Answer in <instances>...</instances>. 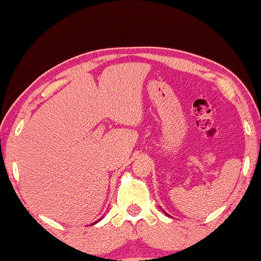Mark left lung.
Listing matches in <instances>:
<instances>
[{
    "mask_svg": "<svg viewBox=\"0 0 261 261\" xmlns=\"http://www.w3.org/2000/svg\"><path fill=\"white\" fill-rule=\"evenodd\" d=\"M163 212H164V211H163ZM164 213H166V212H164ZM166 214H167V213H166ZM167 215H168V214H167Z\"/></svg>",
    "mask_w": 261,
    "mask_h": 261,
    "instance_id": "1",
    "label": "left lung"
}]
</instances>
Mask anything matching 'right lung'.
Listing matches in <instances>:
<instances>
[{"label":"right lung","instance_id":"right-lung-1","mask_svg":"<svg viewBox=\"0 0 261 261\" xmlns=\"http://www.w3.org/2000/svg\"><path fill=\"white\" fill-rule=\"evenodd\" d=\"M100 220H101V219H99V220H98V221H100ZM98 221H95V222H93V225H94V223H97Z\"/></svg>","mask_w":261,"mask_h":261}]
</instances>
